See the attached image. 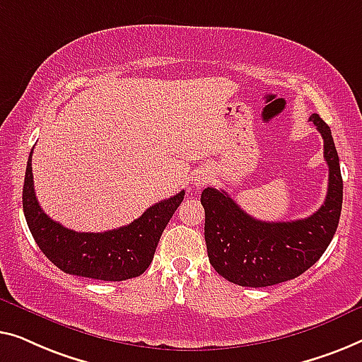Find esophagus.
<instances>
[{"label": "esophagus", "instance_id": "1", "mask_svg": "<svg viewBox=\"0 0 362 362\" xmlns=\"http://www.w3.org/2000/svg\"><path fill=\"white\" fill-rule=\"evenodd\" d=\"M192 182L195 183L197 187H205L206 183L210 182V174H208V170H197L192 177Z\"/></svg>", "mask_w": 362, "mask_h": 362}]
</instances>
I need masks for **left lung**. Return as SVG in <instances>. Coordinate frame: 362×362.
Masks as SVG:
<instances>
[{
    "instance_id": "left-lung-1",
    "label": "left lung",
    "mask_w": 362,
    "mask_h": 362,
    "mask_svg": "<svg viewBox=\"0 0 362 362\" xmlns=\"http://www.w3.org/2000/svg\"><path fill=\"white\" fill-rule=\"evenodd\" d=\"M323 137L327 160V200L303 220L261 221L241 210L225 190L202 192L205 241L210 264L233 284L267 287L295 279L327 251L336 233L343 205V179L332 129L317 113L310 116Z\"/></svg>"
}]
</instances>
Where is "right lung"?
<instances>
[{"label": "right lung", "instance_id": "right-lung-1", "mask_svg": "<svg viewBox=\"0 0 362 362\" xmlns=\"http://www.w3.org/2000/svg\"><path fill=\"white\" fill-rule=\"evenodd\" d=\"M34 149V147H33ZM30 151L23 187V210L28 226L49 261L60 271L96 281H126L151 266L156 247L185 192L162 200L129 225L105 233H77L50 220L39 206L33 180Z\"/></svg>", "mask_w": 362, "mask_h": 362}]
</instances>
